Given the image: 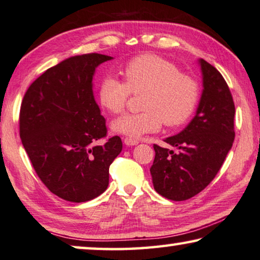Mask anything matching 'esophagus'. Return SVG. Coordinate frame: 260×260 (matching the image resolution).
Listing matches in <instances>:
<instances>
[{
	"mask_svg": "<svg viewBox=\"0 0 260 260\" xmlns=\"http://www.w3.org/2000/svg\"><path fill=\"white\" fill-rule=\"evenodd\" d=\"M139 142L138 141H136V139H134V138H130V137H126V138H124V144L125 145H127V146H133V145H137Z\"/></svg>",
	"mask_w": 260,
	"mask_h": 260,
	"instance_id": "esophagus-1",
	"label": "esophagus"
}]
</instances>
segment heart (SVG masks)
<instances>
[{
	"mask_svg": "<svg viewBox=\"0 0 260 260\" xmlns=\"http://www.w3.org/2000/svg\"><path fill=\"white\" fill-rule=\"evenodd\" d=\"M124 82L113 77L102 80L99 100L114 115L125 110L131 94H143L141 109L113 122L115 133L129 137L158 131L164 124L177 127L188 121L200 99L199 82L188 74L180 73L174 63L154 54L138 55L122 71Z\"/></svg>",
	"mask_w": 260,
	"mask_h": 260,
	"instance_id": "b5f03b06",
	"label": "heart"
}]
</instances>
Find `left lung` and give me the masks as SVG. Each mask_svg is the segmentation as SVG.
<instances>
[{"label": "left lung", "mask_w": 260, "mask_h": 260, "mask_svg": "<svg viewBox=\"0 0 260 260\" xmlns=\"http://www.w3.org/2000/svg\"><path fill=\"white\" fill-rule=\"evenodd\" d=\"M199 63L203 90L197 114L180 134L165 139L174 150L153 145V187L173 201L193 198L213 181L235 139V105L229 87L213 65L203 59Z\"/></svg>", "instance_id": "1"}]
</instances>
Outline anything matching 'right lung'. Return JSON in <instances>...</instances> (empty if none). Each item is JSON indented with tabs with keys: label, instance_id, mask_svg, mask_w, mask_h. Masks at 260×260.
Returning <instances> with one entry per match:
<instances>
[{
	"label": "right lung",
	"instance_id": "obj_1",
	"mask_svg": "<svg viewBox=\"0 0 260 260\" xmlns=\"http://www.w3.org/2000/svg\"><path fill=\"white\" fill-rule=\"evenodd\" d=\"M113 57L74 55L31 83L19 111V136L36 173L50 191L70 202L93 200L109 185V166L121 153L114 136L103 145L106 119L94 99L93 77Z\"/></svg>",
	"mask_w": 260,
	"mask_h": 260
}]
</instances>
